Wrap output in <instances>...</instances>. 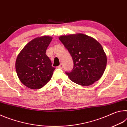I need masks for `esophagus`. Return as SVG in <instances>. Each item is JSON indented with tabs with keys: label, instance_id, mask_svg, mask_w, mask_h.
<instances>
[{
	"label": "esophagus",
	"instance_id": "1",
	"mask_svg": "<svg viewBox=\"0 0 127 127\" xmlns=\"http://www.w3.org/2000/svg\"><path fill=\"white\" fill-rule=\"evenodd\" d=\"M63 63H61L58 66V68H61V69L63 68Z\"/></svg>",
	"mask_w": 127,
	"mask_h": 127
}]
</instances>
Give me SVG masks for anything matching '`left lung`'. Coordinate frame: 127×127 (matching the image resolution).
I'll return each mask as SVG.
<instances>
[{
	"mask_svg": "<svg viewBox=\"0 0 127 127\" xmlns=\"http://www.w3.org/2000/svg\"><path fill=\"white\" fill-rule=\"evenodd\" d=\"M59 39L73 61L72 71L65 72L70 80L87 86L102 77L106 66L107 58L97 41L82 33L61 36Z\"/></svg>",
	"mask_w": 127,
	"mask_h": 127,
	"instance_id": "left-lung-1",
	"label": "left lung"
}]
</instances>
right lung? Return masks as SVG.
<instances>
[{
	"instance_id": "1",
	"label": "right lung",
	"mask_w": 127,
	"mask_h": 127,
	"mask_svg": "<svg viewBox=\"0 0 127 127\" xmlns=\"http://www.w3.org/2000/svg\"><path fill=\"white\" fill-rule=\"evenodd\" d=\"M52 40L48 36L37 37L26 45L17 56L16 69L23 85L31 89H39L50 80L55 68L46 54Z\"/></svg>"
}]
</instances>
